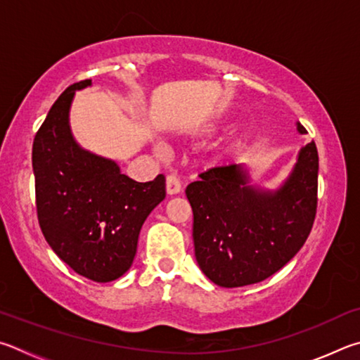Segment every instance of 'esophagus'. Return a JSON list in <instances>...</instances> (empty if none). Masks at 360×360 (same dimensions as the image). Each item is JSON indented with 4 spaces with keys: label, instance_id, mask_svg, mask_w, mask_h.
<instances>
[{
    "label": "esophagus",
    "instance_id": "esophagus-1",
    "mask_svg": "<svg viewBox=\"0 0 360 360\" xmlns=\"http://www.w3.org/2000/svg\"><path fill=\"white\" fill-rule=\"evenodd\" d=\"M166 191L170 196H172V194H179L181 191L180 179L175 174H169L166 176Z\"/></svg>",
    "mask_w": 360,
    "mask_h": 360
}]
</instances>
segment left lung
Returning <instances> with one entry per match:
<instances>
[{
    "instance_id": "left-lung-1",
    "label": "left lung",
    "mask_w": 360,
    "mask_h": 360,
    "mask_svg": "<svg viewBox=\"0 0 360 360\" xmlns=\"http://www.w3.org/2000/svg\"><path fill=\"white\" fill-rule=\"evenodd\" d=\"M300 134L307 129L297 123ZM316 143L300 150L289 179L274 193L250 186L242 164L205 170L186 186L194 255L223 288L259 283L286 266L310 236L318 207Z\"/></svg>"
}]
</instances>
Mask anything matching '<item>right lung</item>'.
I'll return each instance as SVG.
<instances>
[{
	"label": "right lung",
	"mask_w": 360,
	"mask_h": 360,
	"mask_svg": "<svg viewBox=\"0 0 360 360\" xmlns=\"http://www.w3.org/2000/svg\"><path fill=\"white\" fill-rule=\"evenodd\" d=\"M88 85L90 79L68 86L36 132V210L55 255L75 274L107 283L129 270L143 221L166 198V179L139 184L117 162L79 147L69 107L75 90Z\"/></svg>",
	"instance_id": "1"
}]
</instances>
